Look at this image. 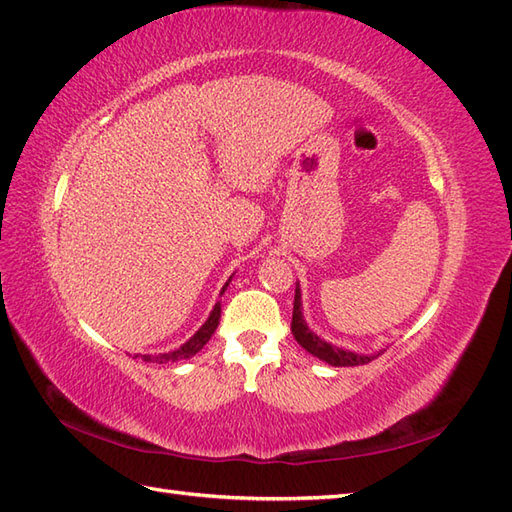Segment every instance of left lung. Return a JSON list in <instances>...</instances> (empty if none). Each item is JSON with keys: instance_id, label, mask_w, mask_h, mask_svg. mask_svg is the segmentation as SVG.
<instances>
[{"instance_id": "left-lung-1", "label": "left lung", "mask_w": 512, "mask_h": 512, "mask_svg": "<svg viewBox=\"0 0 512 512\" xmlns=\"http://www.w3.org/2000/svg\"><path fill=\"white\" fill-rule=\"evenodd\" d=\"M292 334L296 338V342L301 344V347L316 355L318 360H323L331 366H360V364H368L377 355H362V353H353L347 349H340L336 344H329L323 338H318L314 331L307 327L305 318H303V310H301V290L299 285H296L294 290V310H292Z\"/></svg>"}]
</instances>
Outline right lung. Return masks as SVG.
<instances>
[{"label": "right lung", "instance_id": "1", "mask_svg": "<svg viewBox=\"0 0 512 512\" xmlns=\"http://www.w3.org/2000/svg\"><path fill=\"white\" fill-rule=\"evenodd\" d=\"M231 281V279H229ZM229 281L224 283V288H222V292L227 290V285H229ZM220 303H216V307H213V312L209 314V318H207V323L202 325L196 334L189 338L183 347H178L176 351H168V353H154V355H141V360L144 362H152V364H170V362H181V360H187V358H192V355H196L202 347H205V344L209 342V338L213 336V331L218 329V323H220Z\"/></svg>", "mask_w": 512, "mask_h": 512}]
</instances>
